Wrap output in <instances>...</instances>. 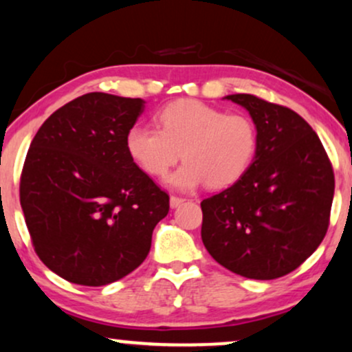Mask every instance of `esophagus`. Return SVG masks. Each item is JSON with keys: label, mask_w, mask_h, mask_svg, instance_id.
Segmentation results:
<instances>
[{"label": "esophagus", "mask_w": 352, "mask_h": 352, "mask_svg": "<svg viewBox=\"0 0 352 352\" xmlns=\"http://www.w3.org/2000/svg\"><path fill=\"white\" fill-rule=\"evenodd\" d=\"M184 203H185V198L175 197V195H172V197H170V206H172V208H177V206L184 205Z\"/></svg>", "instance_id": "1"}]
</instances>
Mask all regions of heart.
<instances>
[{
	"instance_id": "heart-1",
	"label": "heart",
	"mask_w": 352,
	"mask_h": 352,
	"mask_svg": "<svg viewBox=\"0 0 352 352\" xmlns=\"http://www.w3.org/2000/svg\"><path fill=\"white\" fill-rule=\"evenodd\" d=\"M159 128L135 124L126 135V149L144 172L164 177L179 162L168 184L192 190L205 184L224 188L248 172L257 151V129L241 113H226L200 100H177L157 114Z\"/></svg>"
}]
</instances>
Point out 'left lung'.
I'll return each mask as SVG.
<instances>
[{"mask_svg":"<svg viewBox=\"0 0 352 352\" xmlns=\"http://www.w3.org/2000/svg\"><path fill=\"white\" fill-rule=\"evenodd\" d=\"M226 98L251 114L257 151L234 185L201 201V239L231 272L272 280L300 267L323 241L333 165L318 135L294 109L248 93Z\"/></svg>","mask_w":352,"mask_h":352,"instance_id":"1","label":"left lung"}]
</instances>
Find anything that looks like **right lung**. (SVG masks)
Listing matches in <instances>:
<instances>
[{"instance_id":"1","label":"right lung","mask_w":352,"mask_h":352,"mask_svg":"<svg viewBox=\"0 0 352 352\" xmlns=\"http://www.w3.org/2000/svg\"><path fill=\"white\" fill-rule=\"evenodd\" d=\"M142 109L141 98L87 93L50 114L29 147L19 200L34 251L72 283L107 285L138 269L170 208L126 149Z\"/></svg>"}]
</instances>
